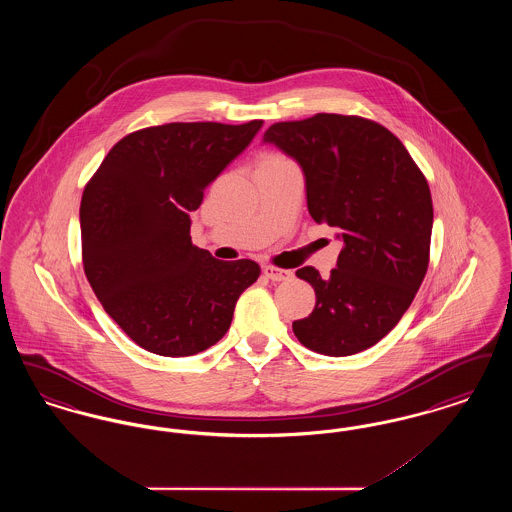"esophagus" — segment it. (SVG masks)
Wrapping results in <instances>:
<instances>
[{
  "label": "esophagus",
  "mask_w": 512,
  "mask_h": 512,
  "mask_svg": "<svg viewBox=\"0 0 512 512\" xmlns=\"http://www.w3.org/2000/svg\"><path fill=\"white\" fill-rule=\"evenodd\" d=\"M263 274L267 276L268 280L272 282H286V280H292V270H286V268L272 267V265H265L263 267Z\"/></svg>",
  "instance_id": "obj_1"
}]
</instances>
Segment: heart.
<instances>
[{"label": "heart", "instance_id": "b5f03b06", "mask_svg": "<svg viewBox=\"0 0 512 512\" xmlns=\"http://www.w3.org/2000/svg\"><path fill=\"white\" fill-rule=\"evenodd\" d=\"M263 159H286V157L280 155V153H267Z\"/></svg>", "mask_w": 512, "mask_h": 512}]
</instances>
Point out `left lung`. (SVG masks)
Returning <instances> with one entry per match:
<instances>
[{"label": "left lung", "instance_id": "1", "mask_svg": "<svg viewBox=\"0 0 512 512\" xmlns=\"http://www.w3.org/2000/svg\"><path fill=\"white\" fill-rule=\"evenodd\" d=\"M265 142L301 165L311 217L343 238L330 276L295 272L317 305L293 334L328 357L365 351L395 328L426 276L434 222L426 176L386 126L357 115L274 122Z\"/></svg>", "mask_w": 512, "mask_h": 512}]
</instances>
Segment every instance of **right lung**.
<instances>
[{
    "label": "right lung",
    "instance_id": "1",
    "mask_svg": "<svg viewBox=\"0 0 512 512\" xmlns=\"http://www.w3.org/2000/svg\"><path fill=\"white\" fill-rule=\"evenodd\" d=\"M261 126H147L111 147L84 188L86 278L105 313L149 353L188 357L215 345L261 274L255 261H219L190 238L205 188Z\"/></svg>",
    "mask_w": 512,
    "mask_h": 512
}]
</instances>
